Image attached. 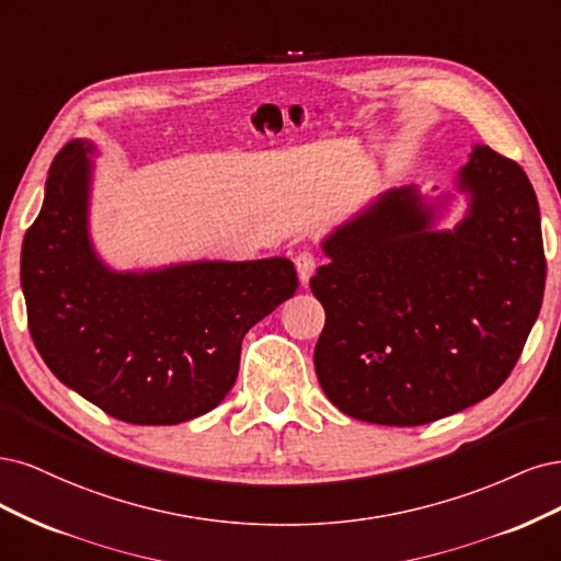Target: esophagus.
<instances>
[{
  "label": "esophagus",
  "mask_w": 561,
  "mask_h": 561,
  "mask_svg": "<svg viewBox=\"0 0 561 561\" xmlns=\"http://www.w3.org/2000/svg\"><path fill=\"white\" fill-rule=\"evenodd\" d=\"M314 267H317V256L312 254V251H300V254L296 256V270H298V279L302 286H307V282H310V277L314 275Z\"/></svg>",
  "instance_id": "esophagus-1"
}]
</instances>
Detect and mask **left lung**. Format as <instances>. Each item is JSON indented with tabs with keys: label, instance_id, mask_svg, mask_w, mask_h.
<instances>
[{
	"label": "left lung",
	"instance_id": "obj_1",
	"mask_svg": "<svg viewBox=\"0 0 561 561\" xmlns=\"http://www.w3.org/2000/svg\"><path fill=\"white\" fill-rule=\"evenodd\" d=\"M455 184L468 197L455 228L436 226L451 193L403 186L321 242L314 368L354 420L420 426L476 405L505 382L536 323L546 254L529 176L476 144Z\"/></svg>",
	"mask_w": 561,
	"mask_h": 561
}]
</instances>
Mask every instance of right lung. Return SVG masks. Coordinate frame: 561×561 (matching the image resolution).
Here are the masks:
<instances>
[{"label":"right lung","mask_w":561,"mask_h":561,"mask_svg":"<svg viewBox=\"0 0 561 561\" xmlns=\"http://www.w3.org/2000/svg\"><path fill=\"white\" fill-rule=\"evenodd\" d=\"M90 141L48 170L21 251L27 323L62 385L112 417L182 424L214 410L240 370L242 337L298 288L288 259L191 261L118 273L88 230Z\"/></svg>","instance_id":"right-lung-1"}]
</instances>
